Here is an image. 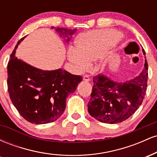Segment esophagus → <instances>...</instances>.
Instances as JSON below:
<instances>
[{"label": "esophagus", "mask_w": 157, "mask_h": 157, "mask_svg": "<svg viewBox=\"0 0 157 157\" xmlns=\"http://www.w3.org/2000/svg\"><path fill=\"white\" fill-rule=\"evenodd\" d=\"M82 79H83L84 81H86V82H89V81L90 80V78L88 76V75H84L83 77H82Z\"/></svg>", "instance_id": "34e87169"}]
</instances>
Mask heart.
Segmentation results:
<instances>
[{"mask_svg":"<svg viewBox=\"0 0 157 157\" xmlns=\"http://www.w3.org/2000/svg\"><path fill=\"white\" fill-rule=\"evenodd\" d=\"M121 36L120 32L113 29L86 32L77 40V49L75 48L68 49V60L79 71H83L89 67L91 61L101 57Z\"/></svg>","mask_w":157,"mask_h":157,"instance_id":"heart-1","label":"heart"}]
</instances>
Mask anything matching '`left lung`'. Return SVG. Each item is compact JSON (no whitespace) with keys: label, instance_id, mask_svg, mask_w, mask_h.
<instances>
[{"label":"left lung","instance_id":"1","mask_svg":"<svg viewBox=\"0 0 157 157\" xmlns=\"http://www.w3.org/2000/svg\"><path fill=\"white\" fill-rule=\"evenodd\" d=\"M145 55V52H144ZM135 78L124 82L110 80L102 75L94 77L88 103L89 114L98 121L115 124L128 119L141 105L147 90V62Z\"/></svg>","mask_w":157,"mask_h":157}]
</instances>
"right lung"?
Masks as SVG:
<instances>
[{
    "label": "right lung",
    "mask_w": 157,
    "mask_h": 157,
    "mask_svg": "<svg viewBox=\"0 0 157 157\" xmlns=\"http://www.w3.org/2000/svg\"><path fill=\"white\" fill-rule=\"evenodd\" d=\"M76 30L56 29L61 36L67 37V42ZM24 37L17 42L7 65L9 94L16 109L27 121L36 125L50 123L64 112L66 97L75 92L82 77L61 68L44 71L19 60L15 50Z\"/></svg>",
    "instance_id": "1"
}]
</instances>
